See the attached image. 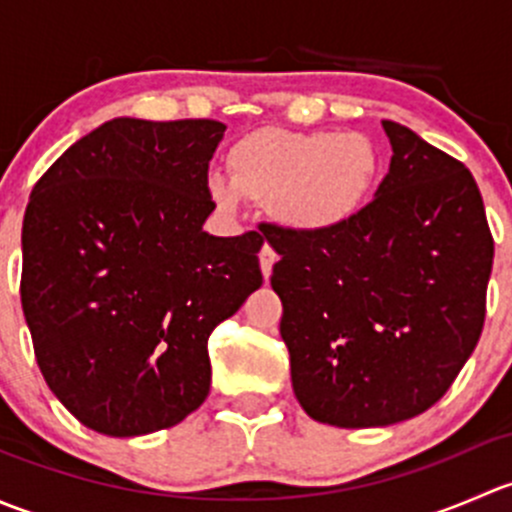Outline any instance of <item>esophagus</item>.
Returning a JSON list of instances; mask_svg holds the SVG:
<instances>
[{
    "label": "esophagus",
    "instance_id": "esophagus-1",
    "mask_svg": "<svg viewBox=\"0 0 512 512\" xmlns=\"http://www.w3.org/2000/svg\"><path fill=\"white\" fill-rule=\"evenodd\" d=\"M275 262H277V252L272 250L270 245L262 247V250H260V270H262V277H265V280H270Z\"/></svg>",
    "mask_w": 512,
    "mask_h": 512
}]
</instances>
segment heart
Returning <instances> with one entry per match:
<instances>
[{"label":"heart","instance_id":"1","mask_svg":"<svg viewBox=\"0 0 512 512\" xmlns=\"http://www.w3.org/2000/svg\"><path fill=\"white\" fill-rule=\"evenodd\" d=\"M381 165L379 146L364 133L260 128L232 143L230 180L208 175L205 193L225 215H235L247 198L267 205L282 230L322 237L369 208Z\"/></svg>","mask_w":512,"mask_h":512}]
</instances>
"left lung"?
Returning a JSON list of instances; mask_svg holds the SVG:
<instances>
[{
	"instance_id": "obj_1",
	"label": "left lung",
	"mask_w": 512,
	"mask_h": 512,
	"mask_svg": "<svg viewBox=\"0 0 512 512\" xmlns=\"http://www.w3.org/2000/svg\"><path fill=\"white\" fill-rule=\"evenodd\" d=\"M389 173L344 230L262 232L280 262L282 342L314 421L374 428L431 409L476 349L493 237L471 170L381 121Z\"/></svg>"
}]
</instances>
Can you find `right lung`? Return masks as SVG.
I'll return each mask as SVG.
<instances>
[{"mask_svg": "<svg viewBox=\"0 0 512 512\" xmlns=\"http://www.w3.org/2000/svg\"><path fill=\"white\" fill-rule=\"evenodd\" d=\"M220 121L113 118L34 185L22 309L36 364L91 431L170 428L210 391L208 337L262 285V237L203 230Z\"/></svg>", "mask_w": 512, "mask_h": 512, "instance_id": "right-lung-1", "label": "right lung"}]
</instances>
